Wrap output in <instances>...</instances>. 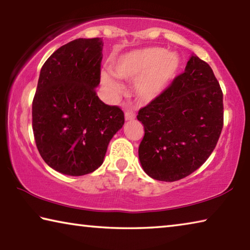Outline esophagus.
<instances>
[{"label":"esophagus","mask_w":250,"mask_h":250,"mask_svg":"<svg viewBox=\"0 0 250 250\" xmlns=\"http://www.w3.org/2000/svg\"><path fill=\"white\" fill-rule=\"evenodd\" d=\"M125 120H133L135 118V113L133 111H130V110H128V111L125 112Z\"/></svg>","instance_id":"obj_1"}]
</instances>
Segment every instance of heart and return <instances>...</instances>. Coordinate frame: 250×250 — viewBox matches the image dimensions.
<instances>
[{
  "mask_svg": "<svg viewBox=\"0 0 250 250\" xmlns=\"http://www.w3.org/2000/svg\"><path fill=\"white\" fill-rule=\"evenodd\" d=\"M179 67L176 54L166 53L162 48H145L121 56L113 65V74L122 79L139 77L135 91L142 101L149 103L167 89ZM101 83L112 94L121 89L117 79L107 71L101 74Z\"/></svg>",
  "mask_w": 250,
  "mask_h": 250,
  "instance_id": "b5f03b06",
  "label": "heart"
}]
</instances>
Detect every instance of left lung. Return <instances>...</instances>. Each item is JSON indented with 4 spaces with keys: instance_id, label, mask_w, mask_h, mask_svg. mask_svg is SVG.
<instances>
[{
    "instance_id": "obj_1",
    "label": "left lung",
    "mask_w": 250,
    "mask_h": 250,
    "mask_svg": "<svg viewBox=\"0 0 250 250\" xmlns=\"http://www.w3.org/2000/svg\"><path fill=\"white\" fill-rule=\"evenodd\" d=\"M143 170L174 182L196 171L214 151L224 125L223 91L206 62L192 56L184 73L138 112Z\"/></svg>"
}]
</instances>
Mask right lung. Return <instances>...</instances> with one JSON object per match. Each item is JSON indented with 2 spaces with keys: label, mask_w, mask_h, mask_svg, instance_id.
I'll return each mask as SVG.
<instances>
[{
  "label": "right lung",
  "mask_w": 250,
  "mask_h": 250,
  "mask_svg": "<svg viewBox=\"0 0 250 250\" xmlns=\"http://www.w3.org/2000/svg\"><path fill=\"white\" fill-rule=\"evenodd\" d=\"M103 46L98 37L71 41L41 69L32 105L34 139L45 162L62 174L97 170L125 124L124 111L103 103L96 92Z\"/></svg>",
  "instance_id": "add662e5"
}]
</instances>
